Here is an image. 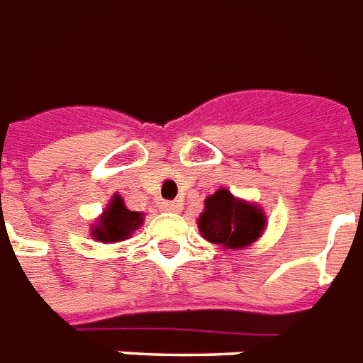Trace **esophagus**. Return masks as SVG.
Instances as JSON below:
<instances>
[{
	"instance_id": "obj_1",
	"label": "esophagus",
	"mask_w": 363,
	"mask_h": 363,
	"mask_svg": "<svg viewBox=\"0 0 363 363\" xmlns=\"http://www.w3.org/2000/svg\"><path fill=\"white\" fill-rule=\"evenodd\" d=\"M159 208L163 211H179L182 210V202L179 200H163Z\"/></svg>"
}]
</instances>
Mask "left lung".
Instances as JSON below:
<instances>
[{
  "label": "left lung",
  "mask_w": 363,
  "mask_h": 363,
  "mask_svg": "<svg viewBox=\"0 0 363 363\" xmlns=\"http://www.w3.org/2000/svg\"><path fill=\"white\" fill-rule=\"evenodd\" d=\"M196 225L206 242L238 251L251 247L262 236L268 219L259 204L238 199L227 187H219L204 200Z\"/></svg>",
  "instance_id": "8db88e82"
}]
</instances>
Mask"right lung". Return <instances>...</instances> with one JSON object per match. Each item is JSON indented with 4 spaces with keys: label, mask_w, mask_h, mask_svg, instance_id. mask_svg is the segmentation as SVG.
<instances>
[{
    "label": "right lung",
    "mask_w": 363,
    "mask_h": 363,
    "mask_svg": "<svg viewBox=\"0 0 363 363\" xmlns=\"http://www.w3.org/2000/svg\"><path fill=\"white\" fill-rule=\"evenodd\" d=\"M142 223H144V213L129 210L123 199L114 193L103 213L91 225V238L101 243L123 242L142 227Z\"/></svg>",
    "instance_id": "add662e5"
}]
</instances>
